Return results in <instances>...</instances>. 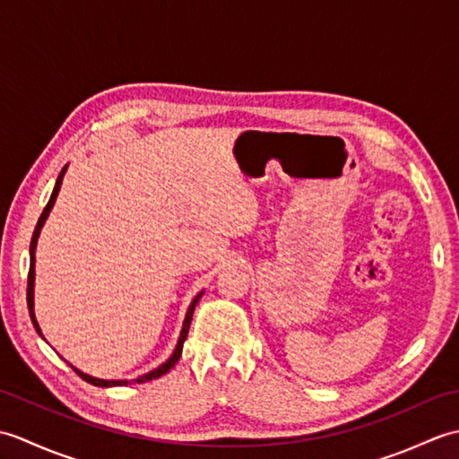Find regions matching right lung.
<instances>
[{
	"label": "right lung",
	"instance_id": "obj_1",
	"mask_svg": "<svg viewBox=\"0 0 459 459\" xmlns=\"http://www.w3.org/2000/svg\"><path fill=\"white\" fill-rule=\"evenodd\" d=\"M66 168H68V165H65L63 171L58 173L56 183H55V189H53V193H51V199H48L47 207L43 209L41 217H39V221H37V227H35V230H33V238H31V247H29L27 307H29V316H31V321H33V327H35V331H37V333L41 335V337H43V333H41V327H39V324H37V317H35V248H37V240H39V235H41L43 224H45V221H47V217H48V212H51V209H53V204H55V201H56V195H58V191H61V185H63V178H65V173H66ZM203 294H204V291H199V294L193 298L191 306H189V309H187V314H185V319H183V327H181V333H179V339H178V345H175V349H173V353L169 355V359L165 360V363H161L158 368L150 370V373H145V375H140L138 378H134V383H138V385H140V383H148V380H152V378H158V377L165 375V373H168V370H171V368L175 367V363H178L179 357H181V351H183L185 339H187V333H189V325H191V319H193L195 306H197V301L201 299V296H203ZM43 339H45V337H43ZM68 365H71V363H68ZM71 367H73V365H71ZM73 370H74V373L79 375L81 378H84L86 383H91V385H94V386H126L128 383H132V380H106V378H99V377L86 375V373H82L81 368H76V367H73Z\"/></svg>",
	"mask_w": 459,
	"mask_h": 459
}]
</instances>
